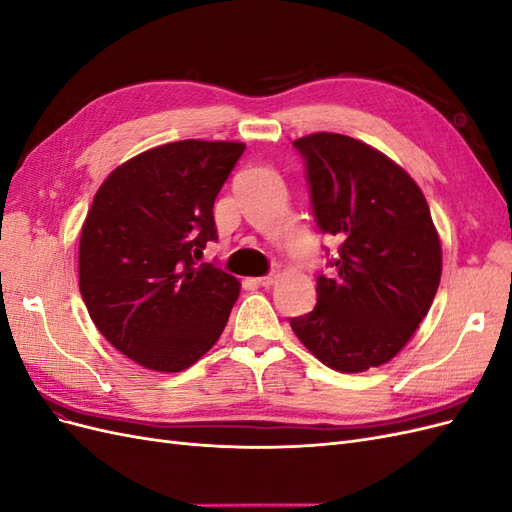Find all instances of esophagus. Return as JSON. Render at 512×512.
I'll return each instance as SVG.
<instances>
[{"label": "esophagus", "instance_id": "obj_1", "mask_svg": "<svg viewBox=\"0 0 512 512\" xmlns=\"http://www.w3.org/2000/svg\"><path fill=\"white\" fill-rule=\"evenodd\" d=\"M275 280H277V275H275V273H269V275H262V277H258L256 284H258V286H262V288H269Z\"/></svg>", "mask_w": 512, "mask_h": 512}]
</instances>
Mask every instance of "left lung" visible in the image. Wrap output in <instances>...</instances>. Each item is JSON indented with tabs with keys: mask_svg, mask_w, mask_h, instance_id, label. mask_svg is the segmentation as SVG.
<instances>
[{
	"mask_svg": "<svg viewBox=\"0 0 512 512\" xmlns=\"http://www.w3.org/2000/svg\"><path fill=\"white\" fill-rule=\"evenodd\" d=\"M305 162L320 232L339 239L318 273L312 312L290 318L303 346L331 369L378 367L408 344L442 275V250L421 188L380 151L344 134L292 143Z\"/></svg>",
	"mask_w": 512,
	"mask_h": 512,
	"instance_id": "8db88e82",
	"label": "left lung"
}]
</instances>
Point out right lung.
<instances>
[{
    "mask_svg": "<svg viewBox=\"0 0 512 512\" xmlns=\"http://www.w3.org/2000/svg\"><path fill=\"white\" fill-rule=\"evenodd\" d=\"M243 143L177 141L115 168L81 232L79 286L98 331L147 369L181 371L218 342L239 282L198 258Z\"/></svg>",
    "mask_w": 512,
    "mask_h": 512,
    "instance_id": "1",
    "label": "right lung"
}]
</instances>
